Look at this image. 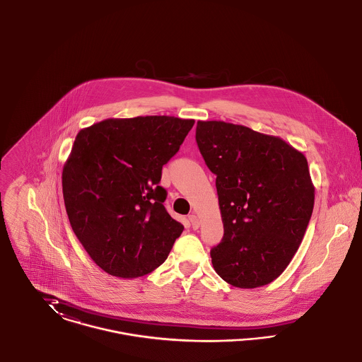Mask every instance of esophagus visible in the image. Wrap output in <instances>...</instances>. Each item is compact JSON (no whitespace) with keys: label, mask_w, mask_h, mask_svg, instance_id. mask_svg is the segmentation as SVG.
Masks as SVG:
<instances>
[{"label":"esophagus","mask_w":362,"mask_h":362,"mask_svg":"<svg viewBox=\"0 0 362 362\" xmlns=\"http://www.w3.org/2000/svg\"><path fill=\"white\" fill-rule=\"evenodd\" d=\"M189 221L192 223V226H193V228H194V230H197V228L199 227V224H201L197 215H190V216H189Z\"/></svg>","instance_id":"34e87169"}]
</instances>
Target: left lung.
<instances>
[{
  "label": "left lung",
  "mask_w": 362,
  "mask_h": 362,
  "mask_svg": "<svg viewBox=\"0 0 362 362\" xmlns=\"http://www.w3.org/2000/svg\"><path fill=\"white\" fill-rule=\"evenodd\" d=\"M195 140L216 175L224 234L211 250L215 272L237 288L270 284L292 260L313 214L306 157L279 136L223 121H198Z\"/></svg>",
  "instance_id": "1"
}]
</instances>
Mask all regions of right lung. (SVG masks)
Segmentation results:
<instances>
[{
	"label": "right lung",
	"mask_w": 362,
	"mask_h": 362,
	"mask_svg": "<svg viewBox=\"0 0 362 362\" xmlns=\"http://www.w3.org/2000/svg\"><path fill=\"white\" fill-rule=\"evenodd\" d=\"M193 125L147 115L109 118L78 132L63 167V198L74 234L106 273H151L182 234L183 224L164 206L160 180Z\"/></svg>",
	"instance_id": "right-lung-1"
}]
</instances>
